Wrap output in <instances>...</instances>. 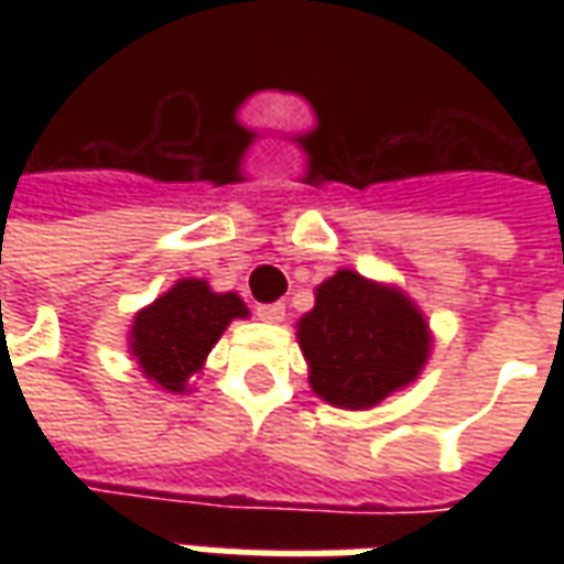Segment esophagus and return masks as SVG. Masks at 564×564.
Returning a JSON list of instances; mask_svg holds the SVG:
<instances>
[{
  "label": "esophagus",
  "instance_id": "34e87169",
  "mask_svg": "<svg viewBox=\"0 0 564 564\" xmlns=\"http://www.w3.org/2000/svg\"><path fill=\"white\" fill-rule=\"evenodd\" d=\"M257 317L265 319V323H281L286 317V307L283 302H271V305H259L257 307Z\"/></svg>",
  "mask_w": 564,
  "mask_h": 564
}]
</instances>
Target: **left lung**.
Returning a JSON list of instances; mask_svg holds the SVG:
<instances>
[{
    "mask_svg": "<svg viewBox=\"0 0 564 564\" xmlns=\"http://www.w3.org/2000/svg\"><path fill=\"white\" fill-rule=\"evenodd\" d=\"M311 387L338 408H375L420 375L429 326L408 295L338 271L319 283L317 305L299 319Z\"/></svg>",
    "mask_w": 564,
    "mask_h": 564,
    "instance_id": "obj_1",
    "label": "left lung"
}]
</instances>
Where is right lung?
<instances>
[{
  "mask_svg": "<svg viewBox=\"0 0 564 564\" xmlns=\"http://www.w3.org/2000/svg\"><path fill=\"white\" fill-rule=\"evenodd\" d=\"M235 317H247L235 293H210L205 281H181L139 311L132 326V356L162 390L184 392L210 347Z\"/></svg>",
  "mask_w": 564,
  "mask_h": 564,
  "instance_id": "obj_1",
  "label": "right lung"
}]
</instances>
